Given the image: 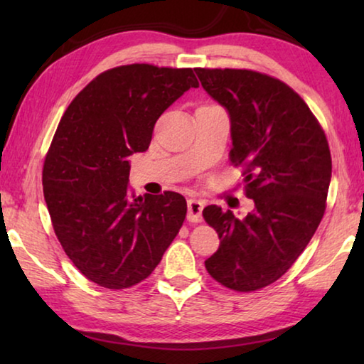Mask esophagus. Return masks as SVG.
I'll use <instances>...</instances> for the list:
<instances>
[{
	"mask_svg": "<svg viewBox=\"0 0 364 364\" xmlns=\"http://www.w3.org/2000/svg\"><path fill=\"white\" fill-rule=\"evenodd\" d=\"M202 210H204V202L199 199L188 200V220L191 221V223H200Z\"/></svg>",
	"mask_w": 364,
	"mask_h": 364,
	"instance_id": "esophagus-1",
	"label": "esophagus"
}]
</instances>
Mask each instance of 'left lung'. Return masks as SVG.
Listing matches in <instances>:
<instances>
[{"mask_svg":"<svg viewBox=\"0 0 364 364\" xmlns=\"http://www.w3.org/2000/svg\"><path fill=\"white\" fill-rule=\"evenodd\" d=\"M230 115V159L244 167L254 210L239 218L204 208L220 247L205 260L220 284L250 292L279 279L305 250L326 210L329 144L305 101L281 80L242 69H194Z\"/></svg>","mask_w":364,"mask_h":364,"instance_id":"obj_1","label":"left lung"}]
</instances>
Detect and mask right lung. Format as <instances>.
Segmentation results:
<instances>
[{
  "instance_id": "right-lung-1",
  "label": "right lung",
  "mask_w": 364,
  "mask_h": 364,
  "mask_svg": "<svg viewBox=\"0 0 364 364\" xmlns=\"http://www.w3.org/2000/svg\"><path fill=\"white\" fill-rule=\"evenodd\" d=\"M197 86L193 69L120 65L86 85L60 119L43 193L67 257L96 284H138L180 231L186 199L130 194L128 157L147 151L159 117Z\"/></svg>"
}]
</instances>
